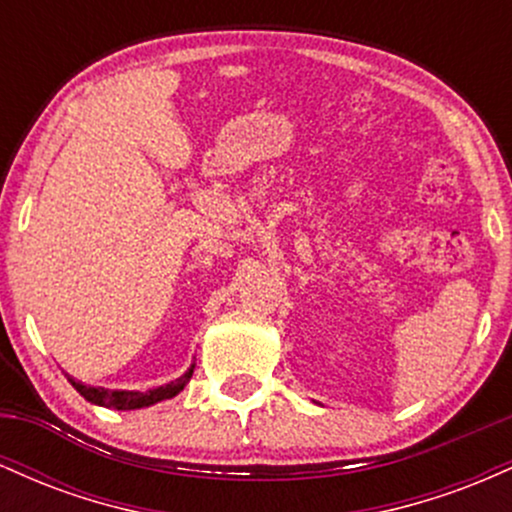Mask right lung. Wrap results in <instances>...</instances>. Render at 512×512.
Listing matches in <instances>:
<instances>
[{
	"instance_id": "add662e5",
	"label": "right lung",
	"mask_w": 512,
	"mask_h": 512,
	"mask_svg": "<svg viewBox=\"0 0 512 512\" xmlns=\"http://www.w3.org/2000/svg\"><path fill=\"white\" fill-rule=\"evenodd\" d=\"M192 373H195V363L180 375V378L170 380V383L154 387V390H146V392H137V390H105V387H88L79 380L69 378L67 380L72 383V387L79 392L86 402L98 404V407L105 409H117V411H132V409H144L151 407V404L163 402V399H173L178 392L185 390V385L190 383Z\"/></svg>"
}]
</instances>
